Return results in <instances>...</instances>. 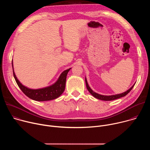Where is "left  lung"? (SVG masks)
I'll use <instances>...</instances> for the list:
<instances>
[{
  "label": "left lung",
  "instance_id": "left-lung-1",
  "mask_svg": "<svg viewBox=\"0 0 150 150\" xmlns=\"http://www.w3.org/2000/svg\"><path fill=\"white\" fill-rule=\"evenodd\" d=\"M85 83H86V87H87V88L88 90V91L90 92V93L93 96H94L95 98H97V99H99V100H104V101H111V100H116V99H117V98H121L122 97H124L126 95H127L128 93H129L131 90L133 88L134 86L135 85V83L132 85V86L128 90H127L126 91L123 93H121V94H115V95H112V96H104V95H101V94H99L98 93H95L94 91H93L91 88L89 87V85L88 84V82H87V79H86V77H85Z\"/></svg>",
  "mask_w": 150,
  "mask_h": 150
}]
</instances>
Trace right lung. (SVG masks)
<instances>
[{"label":"right lung","mask_w":150,"mask_h":150,"mask_svg":"<svg viewBox=\"0 0 150 150\" xmlns=\"http://www.w3.org/2000/svg\"><path fill=\"white\" fill-rule=\"evenodd\" d=\"M12 65L14 78L21 91L30 98L38 101H49L59 97L65 91L67 76L68 72L71 69L69 68L64 71L59 76L57 81L53 85L47 87L34 90L27 88L19 82V81L17 79L13 71V61H12Z\"/></svg>","instance_id":"right-lung-1"}]
</instances>
